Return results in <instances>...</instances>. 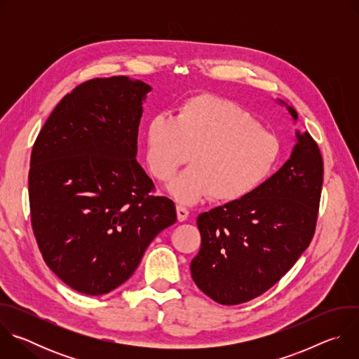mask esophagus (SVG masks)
<instances>
[{"label":"esophagus","mask_w":359,"mask_h":359,"mask_svg":"<svg viewBox=\"0 0 359 359\" xmlns=\"http://www.w3.org/2000/svg\"><path fill=\"white\" fill-rule=\"evenodd\" d=\"M176 212H177V219H179V222H184V220H187V217H189V209H186L184 206H179L176 208Z\"/></svg>","instance_id":"34e87169"}]
</instances>
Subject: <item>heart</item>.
<instances>
[{"label":"heart","instance_id":"1","mask_svg":"<svg viewBox=\"0 0 359 359\" xmlns=\"http://www.w3.org/2000/svg\"><path fill=\"white\" fill-rule=\"evenodd\" d=\"M189 153L191 166L170 186L175 198L236 203L270 179L281 144L234 102L200 95L184 100L175 116L153 115L144 126V159L156 180L170 182Z\"/></svg>","mask_w":359,"mask_h":359}]
</instances>
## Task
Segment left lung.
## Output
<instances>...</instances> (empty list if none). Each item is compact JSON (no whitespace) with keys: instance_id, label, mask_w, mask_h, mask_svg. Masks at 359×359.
Instances as JSON below:
<instances>
[{"instance_id":"left-lung-1","label":"left lung","mask_w":359,"mask_h":359,"mask_svg":"<svg viewBox=\"0 0 359 359\" xmlns=\"http://www.w3.org/2000/svg\"><path fill=\"white\" fill-rule=\"evenodd\" d=\"M287 109L297 121L295 109ZM295 136L291 158L257 191L197 217L201 245L191 277L219 304H243L270 290L314 237L324 162L309 132Z\"/></svg>"}]
</instances>
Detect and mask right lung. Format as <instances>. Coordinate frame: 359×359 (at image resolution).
I'll use <instances>...</instances> for the list:
<instances>
[{"mask_svg":"<svg viewBox=\"0 0 359 359\" xmlns=\"http://www.w3.org/2000/svg\"><path fill=\"white\" fill-rule=\"evenodd\" d=\"M150 86L95 78L65 95L41 129L28 175L31 224L42 259L67 285L107 294L176 222L136 161L142 104Z\"/></svg>","mask_w":359,"mask_h":359,"instance_id":"obj_1","label":"right lung"}]
</instances>
